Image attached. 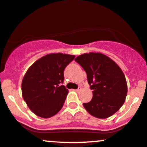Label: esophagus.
Segmentation results:
<instances>
[{
  "label": "esophagus",
  "mask_w": 147,
  "mask_h": 147,
  "mask_svg": "<svg viewBox=\"0 0 147 147\" xmlns=\"http://www.w3.org/2000/svg\"><path fill=\"white\" fill-rule=\"evenodd\" d=\"M81 89H82L81 86H78V88L76 89V92H79V91H81Z\"/></svg>",
  "instance_id": "1"
}]
</instances>
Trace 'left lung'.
Segmentation results:
<instances>
[{"label":"left lung","instance_id":"8db88e82","mask_svg":"<svg viewBox=\"0 0 147 147\" xmlns=\"http://www.w3.org/2000/svg\"><path fill=\"white\" fill-rule=\"evenodd\" d=\"M87 74L93 98L84 103L86 110L97 118H107L122 107L127 93L123 72L114 61L100 53L84 54L75 59Z\"/></svg>","mask_w":147,"mask_h":147}]
</instances>
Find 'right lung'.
Segmentation results:
<instances>
[{"mask_svg": "<svg viewBox=\"0 0 147 147\" xmlns=\"http://www.w3.org/2000/svg\"><path fill=\"white\" fill-rule=\"evenodd\" d=\"M75 56L50 54L36 61L27 71L22 82V93L29 108L37 116L49 118L57 114L69 90L63 84V71Z\"/></svg>", "mask_w": 147, "mask_h": 147, "instance_id": "add662e5", "label": "right lung"}]
</instances>
